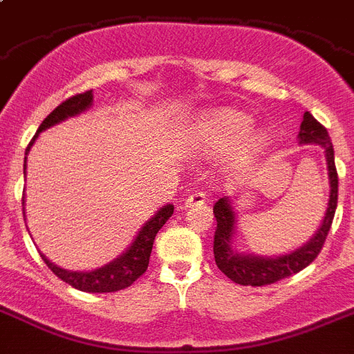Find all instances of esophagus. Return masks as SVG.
<instances>
[{
  "instance_id": "esophagus-1",
  "label": "esophagus",
  "mask_w": 354,
  "mask_h": 354,
  "mask_svg": "<svg viewBox=\"0 0 354 354\" xmlns=\"http://www.w3.org/2000/svg\"><path fill=\"white\" fill-rule=\"evenodd\" d=\"M205 201H207V196L198 190V192H192V194H189V198L183 199V208H190V207H196V205H203Z\"/></svg>"
}]
</instances>
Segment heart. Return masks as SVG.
I'll return each instance as SVG.
<instances>
[{
    "mask_svg": "<svg viewBox=\"0 0 354 354\" xmlns=\"http://www.w3.org/2000/svg\"><path fill=\"white\" fill-rule=\"evenodd\" d=\"M253 128V119L235 109H215L201 113L190 126L189 142L196 151L215 155L233 147L228 155V173H245L269 149V137Z\"/></svg>",
    "mask_w": 354,
    "mask_h": 354,
    "instance_id": "heart-1",
    "label": "heart"
}]
</instances>
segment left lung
Instances as JSON below:
<instances>
[{
	"label": "left lung",
	"instance_id": "obj_1",
	"mask_svg": "<svg viewBox=\"0 0 354 354\" xmlns=\"http://www.w3.org/2000/svg\"><path fill=\"white\" fill-rule=\"evenodd\" d=\"M297 140L299 144H317L324 149L328 178H330V196H328L324 217L315 233L303 245L278 257H263V254L245 253L236 248V214L233 208V199L221 198L214 205V215L217 221L214 236V257L217 267L235 283L251 285V287L276 283L279 279L296 274L308 267L324 245L326 236L333 223L335 210H337V199H339V176L335 167L333 144L324 126L310 112L303 113Z\"/></svg>",
	"mask_w": 354,
	"mask_h": 354
}]
</instances>
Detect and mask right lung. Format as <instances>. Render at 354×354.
I'll return each instance as SVG.
<instances>
[{
	"label": "right lung",
	"mask_w": 354,
	"mask_h": 354,
	"mask_svg": "<svg viewBox=\"0 0 354 354\" xmlns=\"http://www.w3.org/2000/svg\"><path fill=\"white\" fill-rule=\"evenodd\" d=\"M92 101H94V94L92 91L84 92V94H76V96L69 97L64 103H60L53 112L49 113L48 118L42 121V124L39 126L37 133L33 135L32 142L28 144L26 151H24V178H26V156H28L30 149L35 144L39 133H42L44 130L51 128L55 124H60L66 119L76 118L80 113L87 112L92 106ZM174 205H165L160 210H156V214L153 215L151 219L144 223L142 228L139 230V233L135 235V239L131 241V244L119 254L118 258H113L112 262L104 263V266L97 267V269L92 270H69L64 269V267H58L57 263H53L49 258H46V254L41 253L42 260L46 262V266L53 270L58 278L69 283L71 287L78 288L82 292H118L122 288L130 287L135 279L140 278L144 274V270L147 269V263H149V257H151L153 242H155V236L158 233V230L167 223V219L173 215ZM23 214H24V196H23Z\"/></svg>",
	"instance_id": "add662e5"
}]
</instances>
